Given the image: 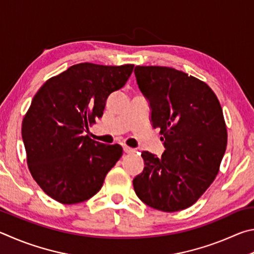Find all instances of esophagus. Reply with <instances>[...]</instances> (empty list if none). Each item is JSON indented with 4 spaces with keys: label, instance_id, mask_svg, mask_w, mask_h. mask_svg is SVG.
<instances>
[{
    "label": "esophagus",
    "instance_id": "esophagus-1",
    "mask_svg": "<svg viewBox=\"0 0 254 254\" xmlns=\"http://www.w3.org/2000/svg\"><path fill=\"white\" fill-rule=\"evenodd\" d=\"M124 152L126 154H132V153H135V149L128 147V146H124Z\"/></svg>",
    "mask_w": 254,
    "mask_h": 254
}]
</instances>
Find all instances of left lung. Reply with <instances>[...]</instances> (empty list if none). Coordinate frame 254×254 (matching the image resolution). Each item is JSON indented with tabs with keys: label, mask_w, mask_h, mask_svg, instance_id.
<instances>
[{
	"label": "left lung",
	"mask_w": 254,
	"mask_h": 254,
	"mask_svg": "<svg viewBox=\"0 0 254 254\" xmlns=\"http://www.w3.org/2000/svg\"><path fill=\"white\" fill-rule=\"evenodd\" d=\"M137 84L161 128V158L141 152L144 171L132 180L136 195L164 212L188 208L219 173L228 132L221 105L205 82L168 66L137 65Z\"/></svg>",
	"instance_id": "left-lung-1"
}]
</instances>
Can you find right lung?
Returning a JSON list of instances; mask_svg holds the SVG:
<instances>
[{"label":"right lung","mask_w":254,"mask_h":254,"mask_svg":"<svg viewBox=\"0 0 254 254\" xmlns=\"http://www.w3.org/2000/svg\"><path fill=\"white\" fill-rule=\"evenodd\" d=\"M132 69L84 62L50 78L35 93L22 122V139L31 175L56 201L74 204L92 197L122 157V146L92 140L84 132Z\"/></svg>","instance_id":"add662e5"}]
</instances>
